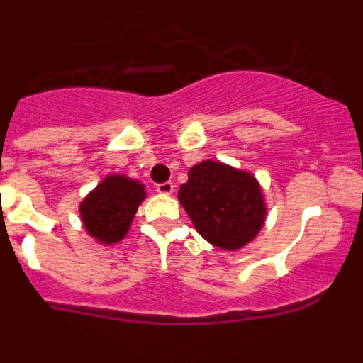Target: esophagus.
I'll use <instances>...</instances> for the list:
<instances>
[{"instance_id": "obj_1", "label": "esophagus", "mask_w": 363, "mask_h": 363, "mask_svg": "<svg viewBox=\"0 0 363 363\" xmlns=\"http://www.w3.org/2000/svg\"><path fill=\"white\" fill-rule=\"evenodd\" d=\"M156 191H158L160 194H163V196H169V194H172V192H174V185H172L171 182H165V184H158V185H156Z\"/></svg>"}]
</instances>
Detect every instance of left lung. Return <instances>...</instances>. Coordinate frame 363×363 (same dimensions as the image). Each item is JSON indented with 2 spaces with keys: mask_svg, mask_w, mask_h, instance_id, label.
<instances>
[{
  "mask_svg": "<svg viewBox=\"0 0 363 363\" xmlns=\"http://www.w3.org/2000/svg\"><path fill=\"white\" fill-rule=\"evenodd\" d=\"M178 198L198 233L225 251L242 249L264 227L267 209L258 179L225 163L205 160L191 167Z\"/></svg>",
  "mask_w": 363,
  "mask_h": 363,
  "instance_id": "left-lung-1",
  "label": "left lung"
}]
</instances>
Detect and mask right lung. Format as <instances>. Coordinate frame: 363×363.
Wrapping results in <instances>:
<instances>
[{"label": "right lung", "instance_id": "add662e5", "mask_svg": "<svg viewBox=\"0 0 363 363\" xmlns=\"http://www.w3.org/2000/svg\"><path fill=\"white\" fill-rule=\"evenodd\" d=\"M145 187L123 174H108L79 203L83 227L104 245L123 240L138 207L145 200Z\"/></svg>", "mask_w": 363, "mask_h": 363}]
</instances>
